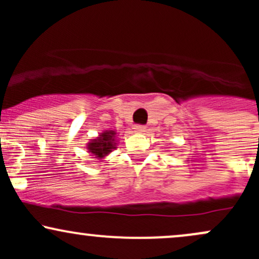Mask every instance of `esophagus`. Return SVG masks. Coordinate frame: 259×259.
Segmentation results:
<instances>
[{
    "mask_svg": "<svg viewBox=\"0 0 259 259\" xmlns=\"http://www.w3.org/2000/svg\"><path fill=\"white\" fill-rule=\"evenodd\" d=\"M134 129H135L136 133H144L145 130H146V126H145L144 124H136V125L134 126Z\"/></svg>",
    "mask_w": 259,
    "mask_h": 259,
    "instance_id": "34e87169",
    "label": "esophagus"
}]
</instances>
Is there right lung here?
I'll return each instance as SVG.
<instances>
[{
	"mask_svg": "<svg viewBox=\"0 0 259 259\" xmlns=\"http://www.w3.org/2000/svg\"><path fill=\"white\" fill-rule=\"evenodd\" d=\"M114 132H106L100 135L99 139H95L89 145V151L97 157H105L107 153L112 151L114 146Z\"/></svg>",
	"mask_w": 259,
	"mask_h": 259,
	"instance_id": "right-lung-1",
	"label": "right lung"
}]
</instances>
